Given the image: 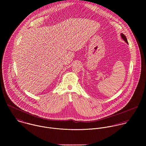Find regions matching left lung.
<instances>
[{"label":"left lung","instance_id":"obj_1","mask_svg":"<svg viewBox=\"0 0 146 146\" xmlns=\"http://www.w3.org/2000/svg\"><path fill=\"white\" fill-rule=\"evenodd\" d=\"M121 38H122V39L125 41L127 44H128V42H127V39H126V36H125V35L124 34H121Z\"/></svg>","mask_w":146,"mask_h":146}]
</instances>
